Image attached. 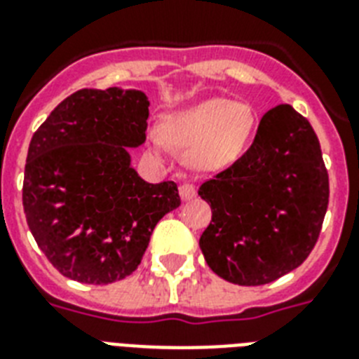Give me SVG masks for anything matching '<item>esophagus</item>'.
I'll list each match as a JSON object with an SVG mask.
<instances>
[{"label": "esophagus", "instance_id": "obj_1", "mask_svg": "<svg viewBox=\"0 0 359 359\" xmlns=\"http://www.w3.org/2000/svg\"><path fill=\"white\" fill-rule=\"evenodd\" d=\"M179 191H180V197H182V201H190V199H194V197L197 196L196 186L188 184V182H184V184H180Z\"/></svg>", "mask_w": 359, "mask_h": 359}]
</instances>
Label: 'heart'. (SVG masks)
<instances>
[{
    "mask_svg": "<svg viewBox=\"0 0 359 359\" xmlns=\"http://www.w3.org/2000/svg\"><path fill=\"white\" fill-rule=\"evenodd\" d=\"M257 126V114L248 102L207 98L179 109L151 132L156 152L173 145L184 149L186 162L197 171H218L238 162L250 147Z\"/></svg>",
    "mask_w": 359,
    "mask_h": 359,
    "instance_id": "b5f03b06",
    "label": "heart"
}]
</instances>
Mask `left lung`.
Here are the masks:
<instances>
[{
  "mask_svg": "<svg viewBox=\"0 0 359 359\" xmlns=\"http://www.w3.org/2000/svg\"><path fill=\"white\" fill-rule=\"evenodd\" d=\"M199 196L212 208L199 248L214 273L255 287L292 272L317 244L330 197L309 121L289 104L270 109L244 156Z\"/></svg>",
  "mask_w": 359,
  "mask_h": 359,
  "instance_id": "obj_1",
  "label": "left lung"
}]
</instances>
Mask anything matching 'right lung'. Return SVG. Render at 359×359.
I'll list each match as a JSON object with an SVG mask.
<instances>
[{
    "instance_id": "add662e5",
    "label": "right lung",
    "mask_w": 359,
    "mask_h": 359,
    "mask_svg": "<svg viewBox=\"0 0 359 359\" xmlns=\"http://www.w3.org/2000/svg\"><path fill=\"white\" fill-rule=\"evenodd\" d=\"M149 98L137 89H81L39 126L24 173V212L48 261L67 278L108 285L134 272L156 224L180 205L171 180L132 168L145 143Z\"/></svg>"
}]
</instances>
